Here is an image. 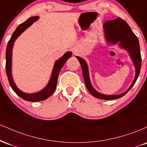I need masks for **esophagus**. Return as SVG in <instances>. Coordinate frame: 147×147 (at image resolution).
<instances>
[{
    "mask_svg": "<svg viewBox=\"0 0 147 147\" xmlns=\"http://www.w3.org/2000/svg\"><path fill=\"white\" fill-rule=\"evenodd\" d=\"M72 52H73L74 55H76V54H77V52H76V50H75V49H72Z\"/></svg>",
    "mask_w": 147,
    "mask_h": 147,
    "instance_id": "esophagus-1",
    "label": "esophagus"
}]
</instances>
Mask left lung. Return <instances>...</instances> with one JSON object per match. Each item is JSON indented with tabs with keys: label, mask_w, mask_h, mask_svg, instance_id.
<instances>
[{
	"label": "left lung",
	"mask_w": 147,
	"mask_h": 147,
	"mask_svg": "<svg viewBox=\"0 0 147 147\" xmlns=\"http://www.w3.org/2000/svg\"><path fill=\"white\" fill-rule=\"evenodd\" d=\"M103 28H104L106 41L113 44L119 43V46L127 50L131 59L133 61L136 68V76L129 89L119 95H107L97 92L91 84L90 77H89L88 68L86 61L79 57H76V58L79 60L81 64L86 86L87 87L91 95L98 99H104V100H113V99L120 98L126 95L136 83L141 69L142 58L140 50V44L138 37L133 32L127 23L121 18L118 17L111 21H106L103 25Z\"/></svg>",
	"instance_id": "obj_1"
}]
</instances>
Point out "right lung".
Returning a JSON list of instances; mask_svg holds the SVG:
<instances>
[{
  "instance_id": "right-lung-1",
  "label": "right lung",
  "mask_w": 147,
  "mask_h": 147,
  "mask_svg": "<svg viewBox=\"0 0 147 147\" xmlns=\"http://www.w3.org/2000/svg\"><path fill=\"white\" fill-rule=\"evenodd\" d=\"M38 19V16H33V17H30L25 21L24 23H21L17 27L14 32L13 33L12 36L9 41H8V45L6 48V73L7 76L8 81L9 83L11 86V88L13 90L16 92L17 95L21 97L22 99H25V100L28 101V102H40V101L45 100L49 97H50L52 94H53L54 91L56 89L57 84V79H58L59 74L61 70L62 67L65 64L67 60L70 57L72 56L71 52H67L63 55V56L59 59L58 60L56 61L54 65L53 69H52L51 77H50V81H49L48 84L45 86L43 90H41L39 92H35V93L28 94L25 93V92L21 91L16 86L15 84L14 80H13L12 75H11V57H12V48L14 46V41L16 38H18L20 35L25 30L31 25L34 21H37Z\"/></svg>"
}]
</instances>
